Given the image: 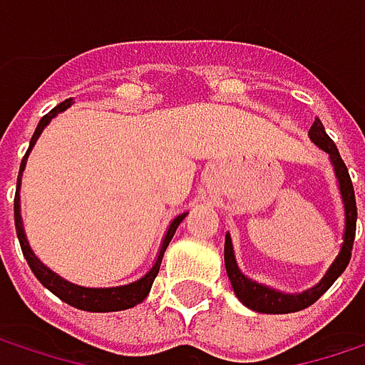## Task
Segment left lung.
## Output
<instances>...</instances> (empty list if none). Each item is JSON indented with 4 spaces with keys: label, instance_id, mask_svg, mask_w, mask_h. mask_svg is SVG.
<instances>
[{
    "label": "left lung",
    "instance_id": "8db88e82",
    "mask_svg": "<svg viewBox=\"0 0 365 365\" xmlns=\"http://www.w3.org/2000/svg\"><path fill=\"white\" fill-rule=\"evenodd\" d=\"M311 139L329 154V160L334 165V171H336V178L340 183V194H342V202H344V243H342V250L336 257V262L329 266V270L326 272V277L315 285L311 287L309 292H302V294H281V292H274L266 285H259L252 279H247L239 266H237V259H235V252H232V241H230V235H226V245H224V259H226V272H228V279L232 283V289L237 294V298L250 307L252 311L257 313H272V315H285V313H296V311H302V309H309L311 304H315L329 287L331 283L344 272V268L349 266V259H351V252H353V241H355V224H357V205H355V190H353V182H351V175H349V169L344 165V160L340 158L338 154V148L336 143L331 141L324 128V124L319 120L313 122L311 130H309Z\"/></svg>",
    "mask_w": 365,
    "mask_h": 365
}]
</instances>
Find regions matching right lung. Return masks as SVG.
<instances>
[{"mask_svg": "<svg viewBox=\"0 0 365 365\" xmlns=\"http://www.w3.org/2000/svg\"><path fill=\"white\" fill-rule=\"evenodd\" d=\"M71 101H73V99H65L63 103H58L54 110H50L41 120H39L36 133H34V137H31L29 150H27V154H25V158H23V163H21L19 182H16V196H14V224H16V235H19V241H21V250H23V255H25L27 264L31 266L34 274L39 279V283H41L43 287H48L54 296H58L63 302H67V304H71V307H76V309H80V311H91V313H111V311L133 309L135 304H139V302H143V300L148 298V294H150V289H152V283H154V279H156V274H158V270H160V262H163L165 250L169 247V243H171V239H173V235H175L180 222L185 217V213H183V215H178V217L171 222V226H169V230H167V237H165V241H163L160 254L156 257L152 270H150L148 274H143L139 281H135V283H130V285H122V287H103V289H95V287H80V285H73V283H69V281H63L58 274H54L52 270H48V268L37 259L36 255H34L29 243H27V239H25V232H23L21 205H19V187H21V175H23V169H25L27 156H29L31 148L36 145L37 137H39V133L43 130V126H46L58 111L67 110V108L71 106Z\"/></svg>", "mask_w": 365, "mask_h": 365, "instance_id": "obj_1", "label": "right lung"}]
</instances>
